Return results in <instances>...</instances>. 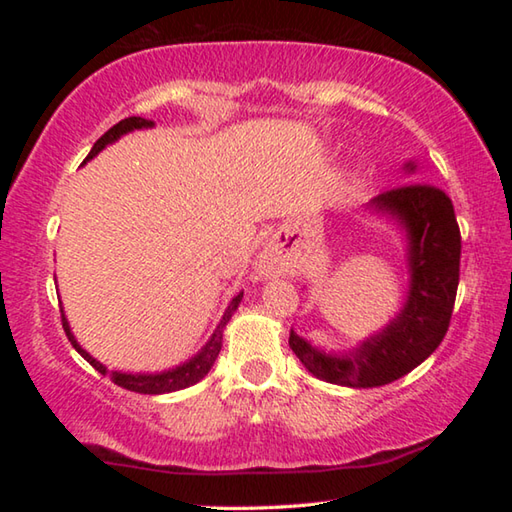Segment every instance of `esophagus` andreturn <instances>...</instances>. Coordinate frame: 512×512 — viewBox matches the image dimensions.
<instances>
[{
    "mask_svg": "<svg viewBox=\"0 0 512 512\" xmlns=\"http://www.w3.org/2000/svg\"><path fill=\"white\" fill-rule=\"evenodd\" d=\"M287 266H289L287 250H282V246H277V244H271V246L264 248L262 255H259L257 275L264 277V280H266L268 275L282 273Z\"/></svg>",
    "mask_w": 512,
    "mask_h": 512,
    "instance_id": "obj_1",
    "label": "esophagus"
}]
</instances>
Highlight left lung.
<instances>
[{"label":"left lung","mask_w":512,"mask_h":512,"mask_svg":"<svg viewBox=\"0 0 512 512\" xmlns=\"http://www.w3.org/2000/svg\"><path fill=\"white\" fill-rule=\"evenodd\" d=\"M415 173V162L404 164ZM368 210L400 225L406 237L409 287L402 309L357 348L325 352L291 329L289 345L311 375L348 388H377L418 368L445 339L452 318L461 230L449 196L431 185H404L372 198Z\"/></svg>","instance_id":"8db88e82"}]
</instances>
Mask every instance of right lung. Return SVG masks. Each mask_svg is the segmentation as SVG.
<instances>
[{"mask_svg": "<svg viewBox=\"0 0 512 512\" xmlns=\"http://www.w3.org/2000/svg\"><path fill=\"white\" fill-rule=\"evenodd\" d=\"M142 128H153V121L151 119H142V117H128V119H121L119 124H115L110 128L108 133H103L97 142H94L92 151L88 153V158L85 162H90L94 155H99L103 149H106L108 144H115L119 137H124L133 131H142ZM241 298H244V291H239L235 298L230 300L228 309H225L223 318L219 320V325H216L214 334L210 336V341H207L201 350H198L192 359H187L185 363H180L176 368H169V370H162V372H124V370H108L103 366L101 361H97L92 357L90 352H85L81 348V343L76 341V336L72 334V327L67 323V316L63 314V327H65V334L67 339L72 341L74 350L81 354V357L90 363L94 370H99L101 375L110 377L115 381L117 386L126 388V391H133V393H142V395H162V393H173V391H183L187 386H194L196 381H201L210 368L214 366L216 357H219L221 352V345H223V329L228 325V320L235 314Z\"/></svg>", "mask_w": 512, "mask_h": 512, "instance_id": "add662e5", "label": "right lung"}]
</instances>
